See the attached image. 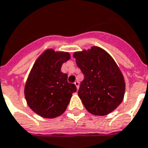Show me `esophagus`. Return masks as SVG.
Wrapping results in <instances>:
<instances>
[{"instance_id": "esophagus-1", "label": "esophagus", "mask_w": 148, "mask_h": 148, "mask_svg": "<svg viewBox=\"0 0 148 148\" xmlns=\"http://www.w3.org/2000/svg\"><path fill=\"white\" fill-rule=\"evenodd\" d=\"M74 84H75V85L76 86V88L78 89V88H79V85H80V83H79V81H77V80H76V81H75V83H74Z\"/></svg>"}]
</instances>
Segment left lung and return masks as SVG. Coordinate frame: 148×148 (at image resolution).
Segmentation results:
<instances>
[{
  "label": "left lung",
  "instance_id": "left-lung-1",
  "mask_svg": "<svg viewBox=\"0 0 148 148\" xmlns=\"http://www.w3.org/2000/svg\"><path fill=\"white\" fill-rule=\"evenodd\" d=\"M77 67L84 74L78 96L90 114H109L123 101L126 84L119 66L99 47L73 54Z\"/></svg>",
  "mask_w": 148,
  "mask_h": 148
}]
</instances>
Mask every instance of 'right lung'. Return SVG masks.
Wrapping results in <instances>:
<instances>
[{
  "label": "right lung",
  "mask_w": 148,
  "mask_h": 148,
  "mask_svg": "<svg viewBox=\"0 0 148 148\" xmlns=\"http://www.w3.org/2000/svg\"><path fill=\"white\" fill-rule=\"evenodd\" d=\"M68 52L47 49L34 62L25 82V97L27 105L37 114L46 119L60 116L66 110L74 84L68 82V75L61 72L64 63L69 60Z\"/></svg>",
  "instance_id": "1"
}]
</instances>
